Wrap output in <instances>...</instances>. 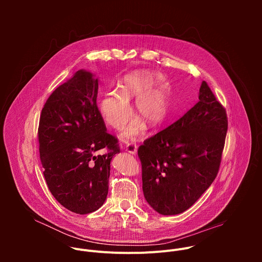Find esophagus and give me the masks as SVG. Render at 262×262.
<instances>
[{
  "label": "esophagus",
  "mask_w": 262,
  "mask_h": 262,
  "mask_svg": "<svg viewBox=\"0 0 262 262\" xmlns=\"http://www.w3.org/2000/svg\"><path fill=\"white\" fill-rule=\"evenodd\" d=\"M125 150H126L127 152L132 154V155H136V154H137V151H138V147H137V145H136V144H129V145H127V146H126V149H125Z\"/></svg>",
  "instance_id": "1"
}]
</instances>
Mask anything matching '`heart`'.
Segmentation results:
<instances>
[{
	"label": "heart",
	"mask_w": 262,
	"mask_h": 262,
	"mask_svg": "<svg viewBox=\"0 0 262 262\" xmlns=\"http://www.w3.org/2000/svg\"><path fill=\"white\" fill-rule=\"evenodd\" d=\"M161 77L146 70L134 71L122 80L118 92L105 93L98 102V110L104 121L117 130H121L132 117L129 101L136 98L135 113L147 122L149 127L160 125L167 117L170 94L168 87L160 85L154 88ZM136 119L123 134L125 141L138 139L144 129V123Z\"/></svg>",
	"instance_id": "1"
}]
</instances>
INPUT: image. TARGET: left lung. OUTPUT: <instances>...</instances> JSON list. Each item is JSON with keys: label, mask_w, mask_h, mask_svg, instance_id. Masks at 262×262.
Returning a JSON list of instances; mask_svg holds the SVG:
<instances>
[{"label": "left lung", "mask_w": 262, "mask_h": 262, "mask_svg": "<svg viewBox=\"0 0 262 262\" xmlns=\"http://www.w3.org/2000/svg\"><path fill=\"white\" fill-rule=\"evenodd\" d=\"M227 128L226 110L203 81L199 101L138 149L148 204L164 215L189 209L216 177Z\"/></svg>", "instance_id": "left-lung-1"}]
</instances>
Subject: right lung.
I'll return each mask as SVG.
<instances>
[{
  "label": "right lung",
  "mask_w": 262,
  "mask_h": 262,
  "mask_svg": "<svg viewBox=\"0 0 262 262\" xmlns=\"http://www.w3.org/2000/svg\"><path fill=\"white\" fill-rule=\"evenodd\" d=\"M98 80L81 69L48 98L40 115L38 142L43 175L55 199L68 210H97L108 190L111 161L120 152L106 133L96 104ZM105 148L104 155H96Z\"/></svg>",
  "instance_id": "add662e5"
}]
</instances>
